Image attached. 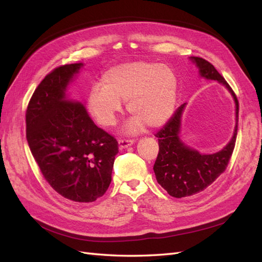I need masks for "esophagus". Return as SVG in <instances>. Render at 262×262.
I'll list each match as a JSON object with an SVG mask.
<instances>
[{
    "label": "esophagus",
    "instance_id": "34e87169",
    "mask_svg": "<svg viewBox=\"0 0 262 262\" xmlns=\"http://www.w3.org/2000/svg\"><path fill=\"white\" fill-rule=\"evenodd\" d=\"M134 144V140H119L118 141V145L120 149H124L132 146Z\"/></svg>",
    "mask_w": 262,
    "mask_h": 262
}]
</instances>
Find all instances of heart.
Masks as SVG:
<instances>
[{
    "label": "heart",
    "instance_id": "b5f03b06",
    "mask_svg": "<svg viewBox=\"0 0 262 262\" xmlns=\"http://www.w3.org/2000/svg\"><path fill=\"white\" fill-rule=\"evenodd\" d=\"M178 77L170 66L136 62L119 64L105 71L101 86H93L88 96L90 113L101 126H114L127 101L135 116L126 125L127 133L142 129L144 124L155 128L164 125L176 108Z\"/></svg>",
    "mask_w": 262,
    "mask_h": 262
}]
</instances>
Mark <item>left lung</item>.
Segmentation results:
<instances>
[{"instance_id":"8db88e82","label":"left lung","mask_w":262,"mask_h":262,"mask_svg":"<svg viewBox=\"0 0 262 262\" xmlns=\"http://www.w3.org/2000/svg\"><path fill=\"white\" fill-rule=\"evenodd\" d=\"M199 70L200 77L214 80L223 84L235 103V128L231 141L213 154H202L183 142L181 134V117L186 103L176 110L173 116L157 135L159 154L153 170L158 182L170 196L182 198L205 190L225 171L235 146L238 121V101L235 93L225 79L207 60L200 57H190Z\"/></svg>"}]
</instances>
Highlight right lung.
I'll use <instances>...</instances> for the list:
<instances>
[{"mask_svg": "<svg viewBox=\"0 0 262 262\" xmlns=\"http://www.w3.org/2000/svg\"><path fill=\"white\" fill-rule=\"evenodd\" d=\"M83 63L63 65L45 76L26 113L27 141L46 181L77 203H92L111 182L118 143L99 128L68 88Z\"/></svg>", "mask_w": 262, "mask_h": 262, "instance_id": "obj_1", "label": "right lung"}]
</instances>
